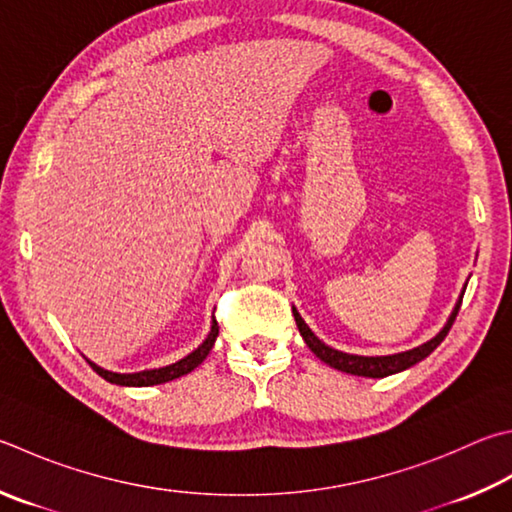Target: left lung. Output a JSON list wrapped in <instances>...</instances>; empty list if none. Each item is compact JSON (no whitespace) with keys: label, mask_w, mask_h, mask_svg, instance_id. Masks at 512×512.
<instances>
[{"label":"left lung","mask_w":512,"mask_h":512,"mask_svg":"<svg viewBox=\"0 0 512 512\" xmlns=\"http://www.w3.org/2000/svg\"><path fill=\"white\" fill-rule=\"evenodd\" d=\"M461 300H463V297H461ZM461 300H459L457 306H454V311L450 315L448 324H445V327L439 333H436V336L430 342H425V345L416 347V349H410V351L394 353V356H351V353H342L338 349H331V347L324 345L322 340H318V338L313 336V331L306 327L304 320L300 318V313H297L295 309H293V315H295L297 329H300L302 338L306 342V347H309L322 362H327L329 367L340 369V371H347V374H353V376L385 378V376L398 374V371H403L407 367L416 365V362H421L423 358L430 356V353L441 345V342L445 340V336H448V331L452 329L454 320H457V313L461 309Z\"/></svg>","instance_id":"obj_1"}]
</instances>
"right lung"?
<instances>
[{"label":"right lung","mask_w":512,"mask_h":512,"mask_svg":"<svg viewBox=\"0 0 512 512\" xmlns=\"http://www.w3.org/2000/svg\"><path fill=\"white\" fill-rule=\"evenodd\" d=\"M219 336V324L217 320L212 318V329L208 333V338L203 340V345L199 349H194L190 356H185L183 360L174 362V365H167V367H161V369H147V371H138V374H116V371H107L102 369L98 365H94V362H89L91 369L96 371L98 376H102L105 380H109V383H116V385H127V387H147V385H159V383H167V380H174L179 376H185L190 374V371L194 367H199L203 360H206V356L210 353L212 345H215V340Z\"/></svg>","instance_id":"right-lung-1"}]
</instances>
